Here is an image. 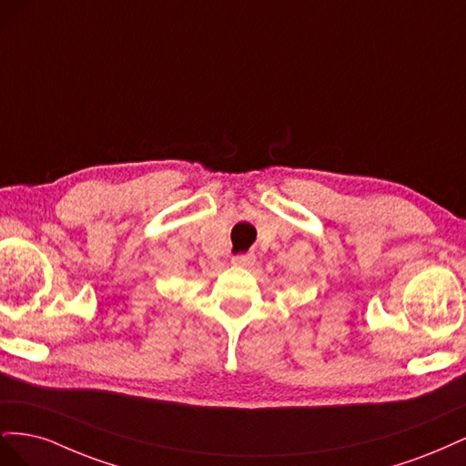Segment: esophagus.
Returning a JSON list of instances; mask_svg holds the SVG:
<instances>
[{
	"mask_svg": "<svg viewBox=\"0 0 466 466\" xmlns=\"http://www.w3.org/2000/svg\"><path fill=\"white\" fill-rule=\"evenodd\" d=\"M231 262L235 266H250L252 262H255V255H252V252H247V255H235L231 258Z\"/></svg>",
	"mask_w": 466,
	"mask_h": 466,
	"instance_id": "obj_1",
	"label": "esophagus"
}]
</instances>
